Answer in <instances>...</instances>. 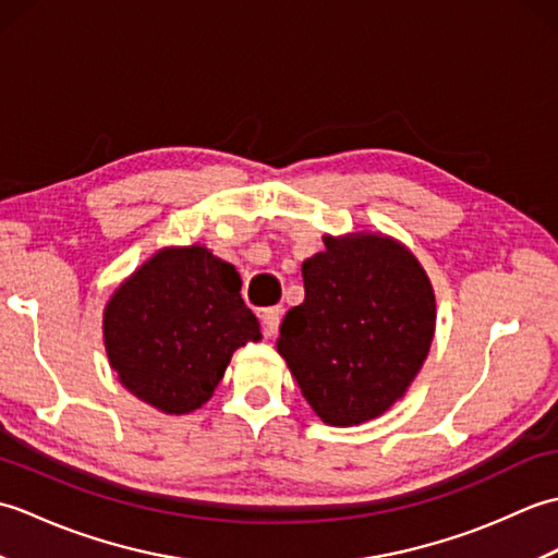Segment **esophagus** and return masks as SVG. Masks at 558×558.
<instances>
[{
    "mask_svg": "<svg viewBox=\"0 0 558 558\" xmlns=\"http://www.w3.org/2000/svg\"><path fill=\"white\" fill-rule=\"evenodd\" d=\"M280 316H282V310H280V306H270V310H264V312H260V328H264V336H266V338L278 336Z\"/></svg>",
    "mask_w": 558,
    "mask_h": 558,
    "instance_id": "esophagus-1",
    "label": "esophagus"
}]
</instances>
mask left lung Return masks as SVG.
Segmentation results:
<instances>
[{
    "label": "left lung",
    "mask_w": 558,
    "mask_h": 558,
    "mask_svg": "<svg viewBox=\"0 0 558 558\" xmlns=\"http://www.w3.org/2000/svg\"><path fill=\"white\" fill-rule=\"evenodd\" d=\"M324 242L302 264L304 302L282 318L278 352L318 417L352 426L405 393L429 352L436 304L402 244L381 234Z\"/></svg>",
    "instance_id": "1"
}]
</instances>
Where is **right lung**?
<instances>
[{
  "instance_id": "add662e5",
  "label": "right lung",
  "mask_w": 558,
  "mask_h": 558,
  "mask_svg": "<svg viewBox=\"0 0 558 558\" xmlns=\"http://www.w3.org/2000/svg\"><path fill=\"white\" fill-rule=\"evenodd\" d=\"M240 290V272L204 246L153 256L105 310V348L120 381L162 412L204 405L232 352L260 340Z\"/></svg>"
}]
</instances>
